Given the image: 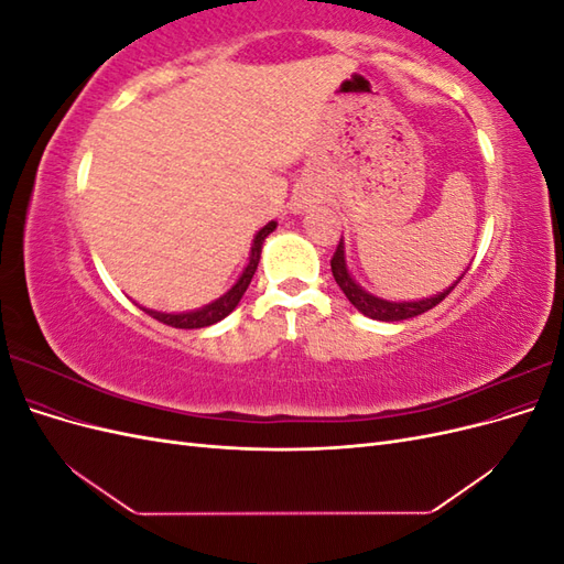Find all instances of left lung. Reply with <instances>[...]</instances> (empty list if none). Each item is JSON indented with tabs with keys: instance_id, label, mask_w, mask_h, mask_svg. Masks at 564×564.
I'll list each match as a JSON object with an SVG mask.
<instances>
[{
	"instance_id": "left-lung-1",
	"label": "left lung",
	"mask_w": 564,
	"mask_h": 564,
	"mask_svg": "<svg viewBox=\"0 0 564 564\" xmlns=\"http://www.w3.org/2000/svg\"><path fill=\"white\" fill-rule=\"evenodd\" d=\"M332 272H334V280L336 284L340 286V292L346 294V299L355 305L357 311H360L362 315L371 317V319H381V322H400V319H409V317H416L425 311L435 308L437 303L445 301L452 289L464 280V275H460L449 289H445V292H440L431 299H423V301H404V303H395V301H383V299H377L367 294L365 289L360 284H355V280L350 278V272L346 268V256H344V237H340V242L334 251V259H332Z\"/></svg>"
}]
</instances>
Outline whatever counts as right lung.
I'll use <instances>...</instances> for the list:
<instances>
[{
  "label": "right lung",
  "instance_id": "1",
  "mask_svg": "<svg viewBox=\"0 0 564 564\" xmlns=\"http://www.w3.org/2000/svg\"><path fill=\"white\" fill-rule=\"evenodd\" d=\"M275 226H278L275 220H270V224H268L265 228H261L259 235L253 237L249 265L245 268L242 278L237 280V284L230 289V292H228L226 296H220L218 301H214V303H209V305H204V308L193 311V313H178V315H174V313H155V311H148V308H143V311H145L150 317H155L158 322L169 324V327H176V329H202V327H209V324H216V322H220L224 317H228V315L237 308V303H240V299L245 296L247 286H249V282H251V278H253V272H256V265H259L263 240H265V237H268L272 230H275Z\"/></svg>",
  "mask_w": 564,
  "mask_h": 564
}]
</instances>
